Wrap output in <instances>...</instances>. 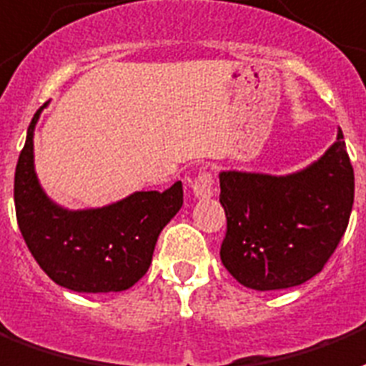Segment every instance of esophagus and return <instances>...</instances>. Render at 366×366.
<instances>
[{
	"label": "esophagus",
	"instance_id": "esophagus-1",
	"mask_svg": "<svg viewBox=\"0 0 366 366\" xmlns=\"http://www.w3.org/2000/svg\"><path fill=\"white\" fill-rule=\"evenodd\" d=\"M193 191L199 199H210L214 194V177L212 172H204L199 173V177L193 181Z\"/></svg>",
	"mask_w": 366,
	"mask_h": 366
}]
</instances>
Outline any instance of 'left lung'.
I'll use <instances>...</instances> for the list:
<instances>
[{"mask_svg": "<svg viewBox=\"0 0 366 366\" xmlns=\"http://www.w3.org/2000/svg\"><path fill=\"white\" fill-rule=\"evenodd\" d=\"M227 227L219 258L239 284L285 290L317 276L350 224L355 175L343 133L293 175L219 173Z\"/></svg>", "mask_w": 366, "mask_h": 366, "instance_id": "left-lung-1", "label": "left lung"}]
</instances>
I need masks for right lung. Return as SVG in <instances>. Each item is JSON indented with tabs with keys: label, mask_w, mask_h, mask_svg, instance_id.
I'll list each match as a JSON object with an SVG mask.
<instances>
[{
	"label": "right lung",
	"mask_w": 366,
	"mask_h": 366,
	"mask_svg": "<svg viewBox=\"0 0 366 366\" xmlns=\"http://www.w3.org/2000/svg\"><path fill=\"white\" fill-rule=\"evenodd\" d=\"M42 108L30 121L15 169L16 224L24 243L61 287L79 293L129 290L147 274L158 235L179 212L181 181L162 193L141 191L96 210H63L44 194L34 173L32 134Z\"/></svg>",
	"instance_id": "1"
}]
</instances>
